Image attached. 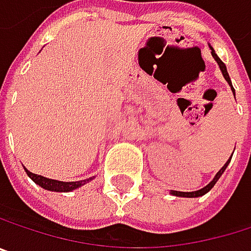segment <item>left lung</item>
Segmentation results:
<instances>
[{
	"label": "left lung",
	"instance_id": "1",
	"mask_svg": "<svg viewBox=\"0 0 251 251\" xmlns=\"http://www.w3.org/2000/svg\"><path fill=\"white\" fill-rule=\"evenodd\" d=\"M209 48H210V51H212V57L215 58V61L218 63V66H219V69H221V72H222V75H224V77H225V80L228 82V85L231 86V91H232V94H234V98H235V89H234V86H232V83H231V79H229V75H228V70H226V66L224 64V61L218 57V54L215 52V50H213V47L212 45H209ZM234 154V153H232ZM232 157V156H231ZM231 157L226 160V163L219 169V172L215 175V178L206 185V187H203L201 190H197V191H175V190H171V194L172 196H176V197H187V199H196V197H201V196H204L206 193H209L213 187H215V184L218 182V179L222 176V174L225 172V169H226V166L229 165V162H231Z\"/></svg>",
	"mask_w": 251,
	"mask_h": 251
}]
</instances>
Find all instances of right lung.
<instances>
[{"label":"right lung","mask_w":251,"mask_h":251,"mask_svg":"<svg viewBox=\"0 0 251 251\" xmlns=\"http://www.w3.org/2000/svg\"><path fill=\"white\" fill-rule=\"evenodd\" d=\"M25 168V166H23ZM27 176L36 184L39 185L41 188L47 190V191H54V193H70L73 190H77L79 187L85 185L86 182L92 181V178H88V179H83V181H73V182H64V181H57V179H50V178H45L42 175H36V174H32L30 171H27L25 168Z\"/></svg>","instance_id":"add662e5"}]
</instances>
